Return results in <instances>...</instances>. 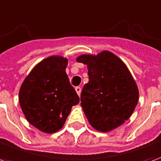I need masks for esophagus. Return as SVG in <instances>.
Returning a JSON list of instances; mask_svg holds the SVG:
<instances>
[{
	"label": "esophagus",
	"mask_w": 161,
	"mask_h": 161,
	"mask_svg": "<svg viewBox=\"0 0 161 161\" xmlns=\"http://www.w3.org/2000/svg\"><path fill=\"white\" fill-rule=\"evenodd\" d=\"M75 90H76V91H77V95H78V96H80V94H81V87L77 86V87L75 88Z\"/></svg>",
	"instance_id": "esophagus-1"
}]
</instances>
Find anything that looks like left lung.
Masks as SVG:
<instances>
[{"instance_id": "obj_1", "label": "left lung", "mask_w": 161, "mask_h": 161, "mask_svg": "<svg viewBox=\"0 0 161 161\" xmlns=\"http://www.w3.org/2000/svg\"><path fill=\"white\" fill-rule=\"evenodd\" d=\"M77 62L87 65L89 82L81 93V106L98 131L108 132L127 121L135 110L139 91L128 67L118 57L103 51L84 54Z\"/></svg>"}]
</instances>
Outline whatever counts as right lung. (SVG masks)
<instances>
[{"instance_id":"add662e5","label":"right lung","mask_w":161,"mask_h":161,"mask_svg":"<svg viewBox=\"0 0 161 161\" xmlns=\"http://www.w3.org/2000/svg\"><path fill=\"white\" fill-rule=\"evenodd\" d=\"M67 64V58L61 56L42 60L31 70L19 89V105L25 117L44 133L58 131L72 106L79 103L65 72Z\"/></svg>"}]
</instances>
